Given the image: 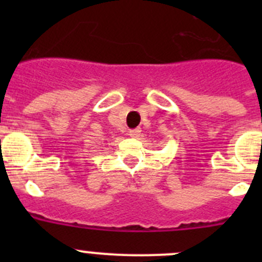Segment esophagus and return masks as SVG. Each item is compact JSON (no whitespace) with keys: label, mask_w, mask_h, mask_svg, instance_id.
<instances>
[{"label":"esophagus","mask_w":262,"mask_h":262,"mask_svg":"<svg viewBox=\"0 0 262 262\" xmlns=\"http://www.w3.org/2000/svg\"><path fill=\"white\" fill-rule=\"evenodd\" d=\"M141 128L132 129V130H129V136H130L132 138H138V137L141 136Z\"/></svg>","instance_id":"34e87169"}]
</instances>
